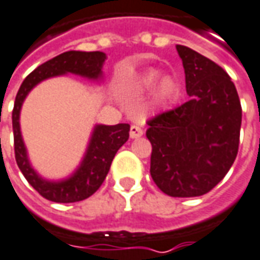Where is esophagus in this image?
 <instances>
[{"mask_svg":"<svg viewBox=\"0 0 260 260\" xmlns=\"http://www.w3.org/2000/svg\"><path fill=\"white\" fill-rule=\"evenodd\" d=\"M143 128H141L140 126H137V124H133V126L130 127V137L132 139H139V137H141L143 136Z\"/></svg>","mask_w":260,"mask_h":260,"instance_id":"34e87169","label":"esophagus"}]
</instances>
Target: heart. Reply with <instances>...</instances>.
<instances>
[{
	"label": "heart",
	"instance_id": "heart-1",
	"mask_svg": "<svg viewBox=\"0 0 260 260\" xmlns=\"http://www.w3.org/2000/svg\"><path fill=\"white\" fill-rule=\"evenodd\" d=\"M139 89L141 92L154 90V102L157 105H167L174 99L178 93V83L173 76H162L160 79L158 71H148L141 76L139 82Z\"/></svg>",
	"mask_w": 260,
	"mask_h": 260
}]
</instances>
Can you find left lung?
<instances>
[{
	"mask_svg": "<svg viewBox=\"0 0 260 260\" xmlns=\"http://www.w3.org/2000/svg\"><path fill=\"white\" fill-rule=\"evenodd\" d=\"M191 99L148 120L150 174L164 194H207L232 167L239 147L242 107L229 75L211 59L177 45Z\"/></svg>",
	"mask_w": 260,
	"mask_h": 260,
	"instance_id": "obj_1",
	"label": "left lung"
}]
</instances>
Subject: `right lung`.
Here are the masks:
<instances>
[{
    "label": "right lung",
    "mask_w": 260,
    "mask_h": 260,
    "mask_svg": "<svg viewBox=\"0 0 260 260\" xmlns=\"http://www.w3.org/2000/svg\"><path fill=\"white\" fill-rule=\"evenodd\" d=\"M105 60H106V53L99 51L63 52L41 66H38L34 72L29 73L17 93L14 110H12L15 160L26 181L49 201L69 204V202L86 200L94 194L105 181L117 150L128 140L130 124L127 123H120L114 126L96 124L79 167L68 178L51 181V180H45L44 177L38 174L28 158L26 147L21 134V126H19V114H21L22 103L26 99L28 93L38 83L49 78L72 73L90 80H102L103 78L102 69Z\"/></svg>",
    "instance_id": "right-lung-1"
}]
</instances>
